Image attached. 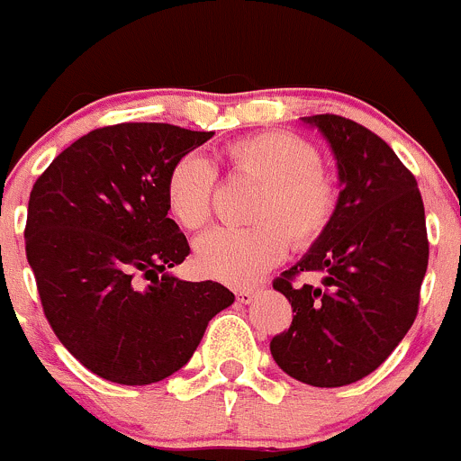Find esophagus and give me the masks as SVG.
<instances>
[{
    "mask_svg": "<svg viewBox=\"0 0 461 461\" xmlns=\"http://www.w3.org/2000/svg\"><path fill=\"white\" fill-rule=\"evenodd\" d=\"M235 295H237V303L249 304L250 300H253L255 295H258V291H255V289H246V286H244V289H237Z\"/></svg>",
    "mask_w": 461,
    "mask_h": 461,
    "instance_id": "34e87169",
    "label": "esophagus"
}]
</instances>
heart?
I'll list each match as a JSON object with an SVG mask.
<instances>
[{"instance_id": "b5f03b06", "label": "heart", "mask_w": 461, "mask_h": 461, "mask_svg": "<svg viewBox=\"0 0 461 461\" xmlns=\"http://www.w3.org/2000/svg\"><path fill=\"white\" fill-rule=\"evenodd\" d=\"M230 172L259 184L250 206L255 226L215 229L194 244V264L212 280L244 286L276 267L294 246H309L334 221L340 202L339 181L321 166L313 143L291 131H259L232 140L224 149ZM215 170L199 154L172 163L166 179L170 215L185 230L211 220Z\"/></svg>"}]
</instances>
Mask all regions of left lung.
Masks as SVG:
<instances>
[{
	"mask_svg": "<svg viewBox=\"0 0 461 461\" xmlns=\"http://www.w3.org/2000/svg\"><path fill=\"white\" fill-rule=\"evenodd\" d=\"M303 121L330 143L343 190L330 229L273 280L295 316L271 354L303 384L340 387L372 375L417 318L426 212L417 179L381 136L336 113ZM300 272H321L323 285H295Z\"/></svg>",
	"mask_w": 461,
	"mask_h": 461,
	"instance_id": "left-lung-1",
	"label": "left lung"
}]
</instances>
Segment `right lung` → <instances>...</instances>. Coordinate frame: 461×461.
<instances>
[{
    "mask_svg": "<svg viewBox=\"0 0 461 461\" xmlns=\"http://www.w3.org/2000/svg\"><path fill=\"white\" fill-rule=\"evenodd\" d=\"M212 139L167 122L89 131L31 190L26 259L44 316L94 375L149 385L190 361L212 316L235 295L170 273L190 253L167 217L172 163Z\"/></svg>",
    "mask_w": 461,
    "mask_h": 461,
    "instance_id": "1",
    "label": "right lung"
}]
</instances>
